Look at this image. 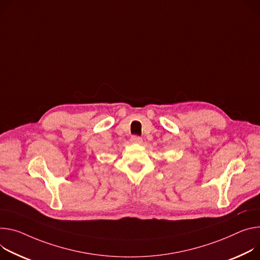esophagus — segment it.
Returning a JSON list of instances; mask_svg holds the SVG:
<instances>
[{
	"mask_svg": "<svg viewBox=\"0 0 260 260\" xmlns=\"http://www.w3.org/2000/svg\"><path fill=\"white\" fill-rule=\"evenodd\" d=\"M131 142L136 143V144H141V143H142V138L139 137V136H132Z\"/></svg>",
	"mask_w": 260,
	"mask_h": 260,
	"instance_id": "esophagus-1",
	"label": "esophagus"
}]
</instances>
